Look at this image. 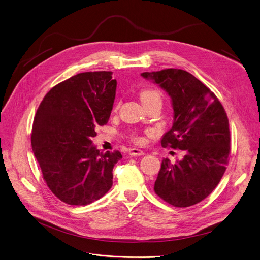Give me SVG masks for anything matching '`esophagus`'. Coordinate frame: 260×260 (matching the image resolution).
I'll return each mask as SVG.
<instances>
[{"mask_svg":"<svg viewBox=\"0 0 260 260\" xmlns=\"http://www.w3.org/2000/svg\"><path fill=\"white\" fill-rule=\"evenodd\" d=\"M128 153L129 155L132 156H141V155H144V151L140 150V149H137V148H132V149L128 150Z\"/></svg>","mask_w":260,"mask_h":260,"instance_id":"esophagus-1","label":"esophagus"}]
</instances>
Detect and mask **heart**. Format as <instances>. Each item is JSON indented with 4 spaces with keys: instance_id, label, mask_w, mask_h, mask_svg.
Returning a JSON list of instances; mask_svg holds the SVG:
<instances>
[{
    "instance_id": "b5f03b06",
    "label": "heart",
    "mask_w": 260,
    "mask_h": 260,
    "mask_svg": "<svg viewBox=\"0 0 260 260\" xmlns=\"http://www.w3.org/2000/svg\"><path fill=\"white\" fill-rule=\"evenodd\" d=\"M140 99H141V102L142 104H146V103H150V102H154V101H158L161 103V95H160V92L156 89H143L141 92H140ZM133 139L140 143L142 142V138L138 137V136H134Z\"/></svg>"
}]
</instances>
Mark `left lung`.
Returning a JSON list of instances; mask_svg holds the SVG:
<instances>
[{
    "label": "left lung",
    "instance_id": "obj_1",
    "mask_svg": "<svg viewBox=\"0 0 260 260\" xmlns=\"http://www.w3.org/2000/svg\"><path fill=\"white\" fill-rule=\"evenodd\" d=\"M141 76L171 98L173 125L162 146L185 151L181 160L162 159L154 191L178 208L206 199L223 176L230 155L229 118L216 95L192 74L180 69L145 72Z\"/></svg>",
    "mask_w": 260,
    "mask_h": 260
}]
</instances>
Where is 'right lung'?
<instances>
[{"mask_svg":"<svg viewBox=\"0 0 260 260\" xmlns=\"http://www.w3.org/2000/svg\"><path fill=\"white\" fill-rule=\"evenodd\" d=\"M112 74H77L51 88L37 110L32 152L47 186L66 204L89 205L112 187L113 168L122 155L100 152L91 141L113 109L117 82Z\"/></svg>","mask_w":260,"mask_h":260,"instance_id":"obj_1","label":"right lung"}]
</instances>
